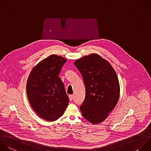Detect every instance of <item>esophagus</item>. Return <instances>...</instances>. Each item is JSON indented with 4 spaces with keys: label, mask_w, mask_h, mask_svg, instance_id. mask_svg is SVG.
I'll return each instance as SVG.
<instances>
[{
    "label": "esophagus",
    "mask_w": 151,
    "mask_h": 151,
    "mask_svg": "<svg viewBox=\"0 0 151 151\" xmlns=\"http://www.w3.org/2000/svg\"><path fill=\"white\" fill-rule=\"evenodd\" d=\"M73 98H74V96L73 94H71V95H69V99L70 101H72L73 100Z\"/></svg>",
    "instance_id": "1"
}]
</instances>
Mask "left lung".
Here are the masks:
<instances>
[{
  "instance_id": "left-lung-1",
  "label": "left lung",
  "mask_w": 151,
  "mask_h": 151,
  "mask_svg": "<svg viewBox=\"0 0 151 151\" xmlns=\"http://www.w3.org/2000/svg\"><path fill=\"white\" fill-rule=\"evenodd\" d=\"M74 64L86 88L85 99L80 107L82 115L90 123L99 124L119 101L120 85L116 73L107 60L96 54L84 56Z\"/></svg>"
}]
</instances>
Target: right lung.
I'll return each mask as SVG.
<instances>
[{
  "instance_id": "right-lung-1",
  "label": "right lung",
  "mask_w": 151,
  "mask_h": 151,
  "mask_svg": "<svg viewBox=\"0 0 151 151\" xmlns=\"http://www.w3.org/2000/svg\"><path fill=\"white\" fill-rule=\"evenodd\" d=\"M67 60L51 55L32 70L27 83L29 102L42 119L53 122L63 115L69 103L64 85L58 77Z\"/></svg>"
}]
</instances>
